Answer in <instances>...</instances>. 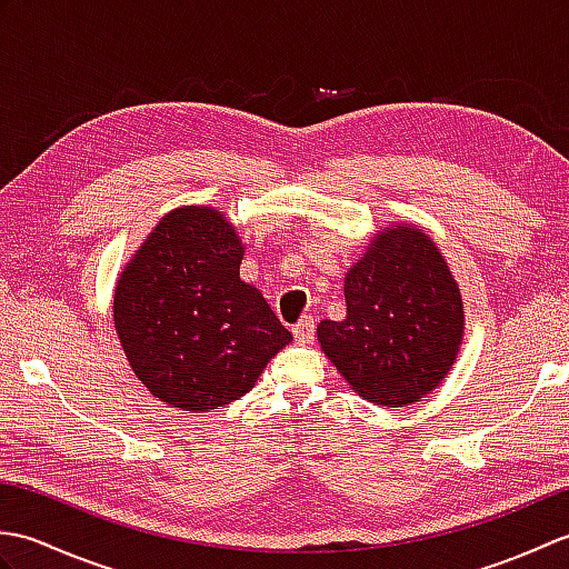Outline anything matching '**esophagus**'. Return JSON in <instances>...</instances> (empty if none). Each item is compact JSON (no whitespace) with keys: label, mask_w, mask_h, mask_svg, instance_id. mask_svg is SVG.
Returning <instances> with one entry per match:
<instances>
[{"label":"esophagus","mask_w":569,"mask_h":569,"mask_svg":"<svg viewBox=\"0 0 569 569\" xmlns=\"http://www.w3.org/2000/svg\"><path fill=\"white\" fill-rule=\"evenodd\" d=\"M293 337L298 345H310L312 340H316V320H312L310 316L300 318V322L293 328Z\"/></svg>","instance_id":"obj_1"}]
</instances>
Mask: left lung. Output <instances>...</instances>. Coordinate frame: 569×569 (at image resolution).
<instances>
[{"instance_id": "1", "label": "left lung", "mask_w": 569, "mask_h": 569, "mask_svg": "<svg viewBox=\"0 0 569 569\" xmlns=\"http://www.w3.org/2000/svg\"><path fill=\"white\" fill-rule=\"evenodd\" d=\"M345 320H322L318 342L352 389L401 408L438 389L457 361L465 306L435 241L389 224L345 276Z\"/></svg>"}]
</instances>
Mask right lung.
Segmentation results:
<instances>
[{"instance_id":"add662e5","label":"right lung","mask_w":569,"mask_h":569,"mask_svg":"<svg viewBox=\"0 0 569 569\" xmlns=\"http://www.w3.org/2000/svg\"><path fill=\"white\" fill-rule=\"evenodd\" d=\"M227 217L183 204L161 217L117 278L112 318L131 371L166 406L204 413L247 396L293 340L239 278Z\"/></svg>"}]
</instances>
